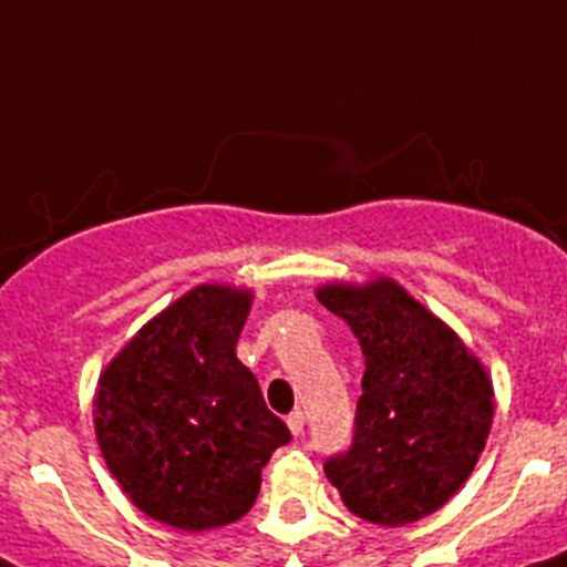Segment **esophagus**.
<instances>
[{"instance_id": "1", "label": "esophagus", "mask_w": 567, "mask_h": 567, "mask_svg": "<svg viewBox=\"0 0 567 567\" xmlns=\"http://www.w3.org/2000/svg\"><path fill=\"white\" fill-rule=\"evenodd\" d=\"M288 430H290V435H296V437L302 435V432H305V412H299V410L290 412V415H288Z\"/></svg>"}]
</instances>
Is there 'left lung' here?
Instances as JSON below:
<instances>
[{
	"mask_svg": "<svg viewBox=\"0 0 567 567\" xmlns=\"http://www.w3.org/2000/svg\"><path fill=\"white\" fill-rule=\"evenodd\" d=\"M364 353L353 443L324 463L344 506L367 523H415L466 483L494 417V386L461 336L395 279L316 288Z\"/></svg>",
	"mask_w": 567,
	"mask_h": 567,
	"instance_id": "obj_1",
	"label": "left lung"
}]
</instances>
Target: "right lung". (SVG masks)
I'll use <instances>...</instances> for the list:
<instances>
[{"label":"right lung","instance_id":"right-lung-1","mask_svg":"<svg viewBox=\"0 0 567 567\" xmlns=\"http://www.w3.org/2000/svg\"><path fill=\"white\" fill-rule=\"evenodd\" d=\"M254 290L203 282L152 316L104 367L93 398L106 468L132 506L181 532L251 512L265 463L290 432L237 339Z\"/></svg>","mask_w":567,"mask_h":567}]
</instances>
